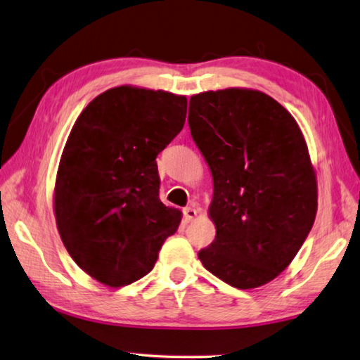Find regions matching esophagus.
<instances>
[{
  "instance_id": "1",
  "label": "esophagus",
  "mask_w": 360,
  "mask_h": 360,
  "mask_svg": "<svg viewBox=\"0 0 360 360\" xmlns=\"http://www.w3.org/2000/svg\"><path fill=\"white\" fill-rule=\"evenodd\" d=\"M184 220H186V224H188V221H192L195 217H197V214H198V211L197 209H195L193 206H188V207H186L184 211Z\"/></svg>"
}]
</instances>
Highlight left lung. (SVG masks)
Wrapping results in <instances>:
<instances>
[{"instance_id": "8db88e82", "label": "left lung", "mask_w": 360, "mask_h": 360, "mask_svg": "<svg viewBox=\"0 0 360 360\" xmlns=\"http://www.w3.org/2000/svg\"><path fill=\"white\" fill-rule=\"evenodd\" d=\"M188 127L212 173L215 239L198 252L206 269L239 290L280 276L315 221L316 173L297 122L257 89L191 97Z\"/></svg>"}]
</instances>
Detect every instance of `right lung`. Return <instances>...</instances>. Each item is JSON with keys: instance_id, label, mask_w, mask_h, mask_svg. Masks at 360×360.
<instances>
[{"instance_id": "add662e5", "label": "right lung", "mask_w": 360, "mask_h": 360, "mask_svg": "<svg viewBox=\"0 0 360 360\" xmlns=\"http://www.w3.org/2000/svg\"><path fill=\"white\" fill-rule=\"evenodd\" d=\"M187 99L117 86L88 103L58 167L55 217L64 247L103 285L126 286L153 269L182 214L159 198L155 158L186 122Z\"/></svg>"}]
</instances>
